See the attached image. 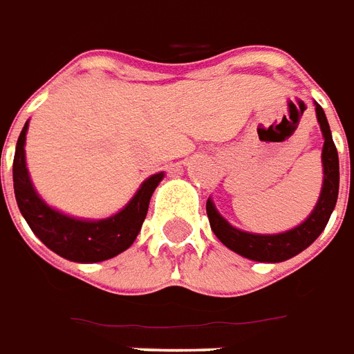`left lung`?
Listing matches in <instances>:
<instances>
[{
    "label": "left lung",
    "instance_id": "left-lung-1",
    "mask_svg": "<svg viewBox=\"0 0 354 354\" xmlns=\"http://www.w3.org/2000/svg\"><path fill=\"white\" fill-rule=\"evenodd\" d=\"M317 118L322 135H324V149H322L324 183H322V192H320L315 212L310 213L309 219L301 223L299 227L282 232V234H250V232H242V230L230 227L229 223L217 213L212 200H207L205 212H207L212 230L229 250L240 253L242 257L253 259V261H286L293 255L301 253L305 248H309L324 230L333 207H335V202H337V192H339V158H337V149L333 145L330 125H328L324 110L320 104H317Z\"/></svg>",
    "mask_w": 354,
    "mask_h": 354
}]
</instances>
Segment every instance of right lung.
I'll return each mask as SVG.
<instances>
[{
  "instance_id": "1",
  "label": "right lung",
  "mask_w": 354,
  "mask_h": 354,
  "mask_svg": "<svg viewBox=\"0 0 354 354\" xmlns=\"http://www.w3.org/2000/svg\"><path fill=\"white\" fill-rule=\"evenodd\" d=\"M28 124L22 127L12 160V185L19 209L32 232L49 250L64 259L76 263H97L125 252L135 242L149 212L152 192L162 181L164 173H156L142 183L129 204L116 215L101 221H80L45 205L28 179L24 164V139Z\"/></svg>"
}]
</instances>
